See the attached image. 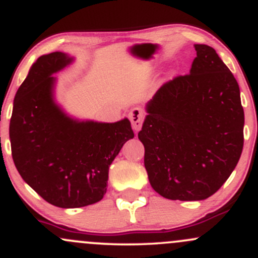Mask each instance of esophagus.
<instances>
[{
    "label": "esophagus",
    "mask_w": 258,
    "mask_h": 258,
    "mask_svg": "<svg viewBox=\"0 0 258 258\" xmlns=\"http://www.w3.org/2000/svg\"><path fill=\"white\" fill-rule=\"evenodd\" d=\"M144 116H146V112L142 107H134V109L130 111L128 117L131 120L132 127H134L135 131H140V128L142 127V123L144 121Z\"/></svg>",
    "instance_id": "obj_1"
}]
</instances>
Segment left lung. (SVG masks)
Segmentation results:
<instances>
[{
  "label": "left lung",
  "mask_w": 258,
  "mask_h": 258,
  "mask_svg": "<svg viewBox=\"0 0 258 258\" xmlns=\"http://www.w3.org/2000/svg\"><path fill=\"white\" fill-rule=\"evenodd\" d=\"M195 49L188 75L160 87L138 132L149 182L168 200L211 197L230 176L244 147L236 79L213 47Z\"/></svg>",
  "instance_id": "obj_1"
}]
</instances>
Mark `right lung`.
Listing matches in <instances>:
<instances>
[{
    "label": "right lung",
    "mask_w": 258,
    "mask_h": 258,
    "mask_svg": "<svg viewBox=\"0 0 258 258\" xmlns=\"http://www.w3.org/2000/svg\"><path fill=\"white\" fill-rule=\"evenodd\" d=\"M71 62L58 51L40 56L17 90L10 122L17 170L39 196L60 208L99 202L106 194L109 166L135 137L127 118L77 121L56 105L51 75Z\"/></svg>",
    "instance_id": "1"
}]
</instances>
